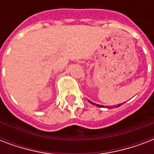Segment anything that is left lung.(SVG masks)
Segmentation results:
<instances>
[{
  "mask_svg": "<svg viewBox=\"0 0 154 154\" xmlns=\"http://www.w3.org/2000/svg\"><path fill=\"white\" fill-rule=\"evenodd\" d=\"M89 101V103H91L92 105H97V107H104V106H102V105H97V104H95V103L92 102V101ZM121 105H122V104H118V105H114V106H113V107L117 108V107H119V106H121ZM109 108H112V107H109Z\"/></svg>",
  "mask_w": 154,
  "mask_h": 154,
  "instance_id": "8db88e82",
  "label": "left lung"
}]
</instances>
